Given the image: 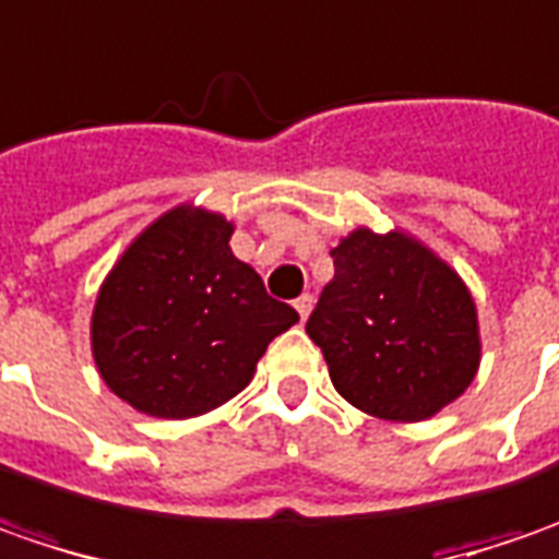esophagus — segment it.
Wrapping results in <instances>:
<instances>
[{"instance_id": "obj_1", "label": "esophagus", "mask_w": 559, "mask_h": 559, "mask_svg": "<svg viewBox=\"0 0 559 559\" xmlns=\"http://www.w3.org/2000/svg\"><path fill=\"white\" fill-rule=\"evenodd\" d=\"M312 302H316V299H312V294H302V297L294 299V309H297L302 321H306V318H309V312H312Z\"/></svg>"}]
</instances>
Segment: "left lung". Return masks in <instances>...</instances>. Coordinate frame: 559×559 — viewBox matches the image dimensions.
Segmentation results:
<instances>
[{
    "instance_id": "1",
    "label": "left lung",
    "mask_w": 559,
    "mask_h": 559,
    "mask_svg": "<svg viewBox=\"0 0 559 559\" xmlns=\"http://www.w3.org/2000/svg\"><path fill=\"white\" fill-rule=\"evenodd\" d=\"M334 278L306 334L331 383L358 412L417 424L464 393L483 340L471 287L408 231L356 228L331 250Z\"/></svg>"
}]
</instances>
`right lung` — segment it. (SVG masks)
Returning a JSON list of instances; mask_svg holds the SVG:
<instances>
[{
  "label": "right lung",
  "mask_w": 559,
  "mask_h": 559,
  "mask_svg": "<svg viewBox=\"0 0 559 559\" xmlns=\"http://www.w3.org/2000/svg\"><path fill=\"white\" fill-rule=\"evenodd\" d=\"M235 225L179 203L114 262L92 309V358L126 405L188 420L241 393L297 309L231 253Z\"/></svg>",
  "instance_id": "right-lung-1"
}]
</instances>
